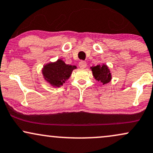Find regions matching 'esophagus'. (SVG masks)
<instances>
[{
	"mask_svg": "<svg viewBox=\"0 0 153 153\" xmlns=\"http://www.w3.org/2000/svg\"><path fill=\"white\" fill-rule=\"evenodd\" d=\"M87 66V63H86L85 61H83V60H82V61H80L79 62V67L80 68H85Z\"/></svg>",
	"mask_w": 153,
	"mask_h": 153,
	"instance_id": "obj_1",
	"label": "esophagus"
}]
</instances>
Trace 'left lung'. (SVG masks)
Returning <instances> with one entry per match:
<instances>
[{
    "label": "left lung",
    "instance_id": "left-lung-1",
    "mask_svg": "<svg viewBox=\"0 0 153 153\" xmlns=\"http://www.w3.org/2000/svg\"><path fill=\"white\" fill-rule=\"evenodd\" d=\"M91 69L95 80L101 82L102 85L108 83L112 80L111 73L107 65L102 64V65L92 66Z\"/></svg>",
    "mask_w": 153,
    "mask_h": 153
}]
</instances>
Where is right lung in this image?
Masks as SVG:
<instances>
[{
  "instance_id": "1",
  "label": "right lung",
  "mask_w": 153,
  "mask_h": 153,
  "mask_svg": "<svg viewBox=\"0 0 153 153\" xmlns=\"http://www.w3.org/2000/svg\"><path fill=\"white\" fill-rule=\"evenodd\" d=\"M75 65L65 64L61 59L43 65L42 74L47 82L55 88H60L71 77L72 72L76 69Z\"/></svg>"
}]
</instances>
